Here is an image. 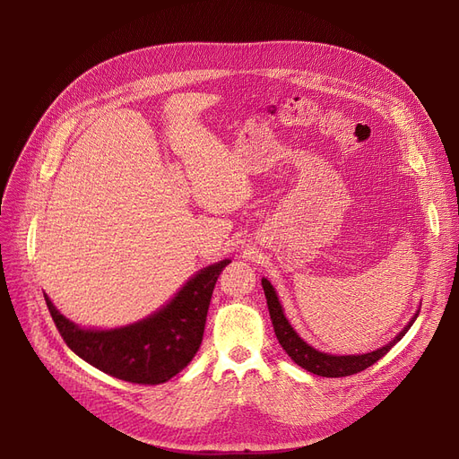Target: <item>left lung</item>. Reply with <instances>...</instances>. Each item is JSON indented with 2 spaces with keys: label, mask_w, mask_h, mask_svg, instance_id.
<instances>
[{
  "label": "left lung",
  "mask_w": 459,
  "mask_h": 459,
  "mask_svg": "<svg viewBox=\"0 0 459 459\" xmlns=\"http://www.w3.org/2000/svg\"><path fill=\"white\" fill-rule=\"evenodd\" d=\"M262 288H264V294H266L272 324H273L277 341L282 346V350L288 353V357H290L296 365H299L307 372L324 376V377H344V376H351V374L367 370L383 355H387L389 350L396 342L402 341V336L409 331V327L413 325V322L419 316V315H415L411 318V322H409L389 344H385L383 348H379L376 351L363 353V355H329V353L318 351L312 346H308L294 331V327L288 324L284 312H282V307L279 303V298L275 294V288L272 286V282L268 279H262Z\"/></svg>",
  "instance_id": "obj_1"
}]
</instances>
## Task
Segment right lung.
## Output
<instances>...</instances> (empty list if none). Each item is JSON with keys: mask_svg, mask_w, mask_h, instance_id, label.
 <instances>
[{"mask_svg": "<svg viewBox=\"0 0 459 459\" xmlns=\"http://www.w3.org/2000/svg\"><path fill=\"white\" fill-rule=\"evenodd\" d=\"M230 260L193 275L182 290L149 318L118 329H82L66 320L44 294L66 346L94 368L139 385H158L184 370L195 357L217 277Z\"/></svg>", "mask_w": 459, "mask_h": 459, "instance_id": "obj_1", "label": "right lung"}]
</instances>
